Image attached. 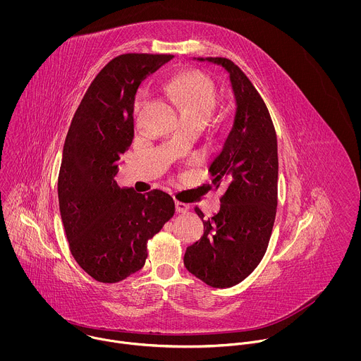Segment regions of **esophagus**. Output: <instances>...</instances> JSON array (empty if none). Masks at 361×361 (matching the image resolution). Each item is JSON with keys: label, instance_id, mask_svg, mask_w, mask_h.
<instances>
[{"label": "esophagus", "instance_id": "esophagus-1", "mask_svg": "<svg viewBox=\"0 0 361 361\" xmlns=\"http://www.w3.org/2000/svg\"><path fill=\"white\" fill-rule=\"evenodd\" d=\"M175 207H176V212H179V214H185L189 209V206L182 202H175Z\"/></svg>", "mask_w": 361, "mask_h": 361}]
</instances>
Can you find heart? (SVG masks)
<instances>
[{
    "instance_id": "b5f03b06",
    "label": "heart",
    "mask_w": 361,
    "mask_h": 361,
    "mask_svg": "<svg viewBox=\"0 0 361 361\" xmlns=\"http://www.w3.org/2000/svg\"><path fill=\"white\" fill-rule=\"evenodd\" d=\"M165 99L178 112L183 125L203 128L211 119L218 103L219 90L216 83L203 72L192 71L182 73L165 86ZM145 106V99L136 102V114ZM178 140H173L176 143Z\"/></svg>"
}]
</instances>
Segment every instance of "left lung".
I'll return each instance as SVG.
<instances>
[{"mask_svg":"<svg viewBox=\"0 0 361 361\" xmlns=\"http://www.w3.org/2000/svg\"><path fill=\"white\" fill-rule=\"evenodd\" d=\"M224 66L236 99V115L224 149L209 165L208 189L224 188L221 208L203 219L204 235L186 249L189 272L212 288L247 278L264 257L278 204V145L268 108L245 72L228 58H197Z\"/></svg>","mask_w":361,"mask_h":361,"instance_id":"left-lung-1","label":"left lung"}]
</instances>
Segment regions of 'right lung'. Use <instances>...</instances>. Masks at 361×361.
<instances>
[{"instance_id":"obj_1","label":"right lung","mask_w":361,"mask_h":361,"mask_svg":"<svg viewBox=\"0 0 361 361\" xmlns=\"http://www.w3.org/2000/svg\"><path fill=\"white\" fill-rule=\"evenodd\" d=\"M172 55L122 54L92 82L71 122L58 175L59 211L69 250L103 283L139 271L147 242L175 214L173 199L119 189L116 162L133 140V104L140 83Z\"/></svg>"}]
</instances>
